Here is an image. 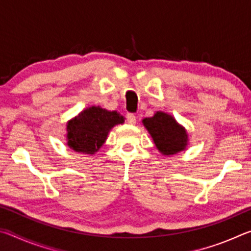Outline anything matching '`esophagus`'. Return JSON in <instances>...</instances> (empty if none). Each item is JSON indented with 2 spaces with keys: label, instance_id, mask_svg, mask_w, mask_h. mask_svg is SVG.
Instances as JSON below:
<instances>
[{
  "label": "esophagus",
  "instance_id": "esophagus-1",
  "mask_svg": "<svg viewBox=\"0 0 251 251\" xmlns=\"http://www.w3.org/2000/svg\"><path fill=\"white\" fill-rule=\"evenodd\" d=\"M127 123H128L129 125L136 124V116L134 114H128V115H127Z\"/></svg>",
  "mask_w": 251,
  "mask_h": 251
}]
</instances>
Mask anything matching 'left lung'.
<instances>
[{
  "instance_id": "8db88e82",
  "label": "left lung",
  "mask_w": 251,
  "mask_h": 251,
  "mask_svg": "<svg viewBox=\"0 0 251 251\" xmlns=\"http://www.w3.org/2000/svg\"><path fill=\"white\" fill-rule=\"evenodd\" d=\"M143 125L161 155H176L185 151L188 145L186 128L167 113L156 112L152 117L144 118Z\"/></svg>"
}]
</instances>
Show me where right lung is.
<instances>
[{
	"mask_svg": "<svg viewBox=\"0 0 251 251\" xmlns=\"http://www.w3.org/2000/svg\"><path fill=\"white\" fill-rule=\"evenodd\" d=\"M124 123V116L116 110L91 106L66 124V145L76 152L93 155L99 151L114 126Z\"/></svg>",
	"mask_w": 251,
	"mask_h": 251,
	"instance_id": "1",
	"label": "right lung"
}]
</instances>
